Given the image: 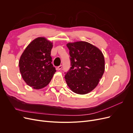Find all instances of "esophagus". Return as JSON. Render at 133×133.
I'll list each match as a JSON object with an SVG mask.
<instances>
[{"label":"esophagus","mask_w":133,"mask_h":133,"mask_svg":"<svg viewBox=\"0 0 133 133\" xmlns=\"http://www.w3.org/2000/svg\"><path fill=\"white\" fill-rule=\"evenodd\" d=\"M62 67V65H60V66H59L58 67V70H60V69H61Z\"/></svg>","instance_id":"obj_1"}]
</instances>
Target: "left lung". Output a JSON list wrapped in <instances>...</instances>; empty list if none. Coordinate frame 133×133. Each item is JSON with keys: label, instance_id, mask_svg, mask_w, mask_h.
Returning <instances> with one entry per match:
<instances>
[{"label": "left lung", "instance_id": "obj_1", "mask_svg": "<svg viewBox=\"0 0 133 133\" xmlns=\"http://www.w3.org/2000/svg\"><path fill=\"white\" fill-rule=\"evenodd\" d=\"M71 67L65 76L68 86L78 94H86L98 85L104 71V58L96 46L86 41L69 43Z\"/></svg>", "mask_w": 133, "mask_h": 133}]
</instances>
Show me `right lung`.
<instances>
[{"mask_svg": "<svg viewBox=\"0 0 133 133\" xmlns=\"http://www.w3.org/2000/svg\"><path fill=\"white\" fill-rule=\"evenodd\" d=\"M53 46L45 38L38 37L31 42L21 55L20 72L27 85L34 89L48 85L56 72L51 56Z\"/></svg>", "mask_w": 133, "mask_h": 133, "instance_id": "add662e5", "label": "right lung"}]
</instances>
